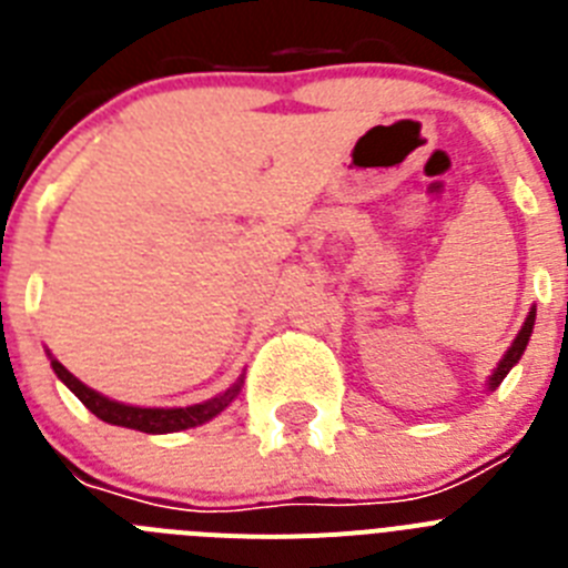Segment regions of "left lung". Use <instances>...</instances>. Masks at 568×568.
Listing matches in <instances>:
<instances>
[{
    "label": "left lung",
    "instance_id": "1",
    "mask_svg": "<svg viewBox=\"0 0 568 568\" xmlns=\"http://www.w3.org/2000/svg\"><path fill=\"white\" fill-rule=\"evenodd\" d=\"M531 327H535V310H531V313H529V318H526V324H524V327H520L518 338L511 341L509 353L504 355V361H500V364H498V369H495V375H491V378H489V389H495V386H498L500 381L506 378V373H509L511 366L518 364L520 355H524V349H526V344H529Z\"/></svg>",
    "mask_w": 568,
    "mask_h": 568
}]
</instances>
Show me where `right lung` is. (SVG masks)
<instances>
[{
	"instance_id": "add662e5",
	"label": "right lung",
	"mask_w": 568,
	"mask_h": 568,
	"mask_svg": "<svg viewBox=\"0 0 568 568\" xmlns=\"http://www.w3.org/2000/svg\"><path fill=\"white\" fill-rule=\"evenodd\" d=\"M53 366V373L68 384V389L88 406L90 413L102 418L104 424H115V426H128V429H139V433H150V435H164V433H179V429H190V426H199L204 420L215 418V415L227 409L230 400L239 395V384H233L224 395L213 400H204V404L195 406H184V409H142V406H128L119 404V400H110L104 395L93 393L90 386H84L82 381L73 378V375L64 369L59 361H50Z\"/></svg>"
}]
</instances>
